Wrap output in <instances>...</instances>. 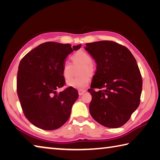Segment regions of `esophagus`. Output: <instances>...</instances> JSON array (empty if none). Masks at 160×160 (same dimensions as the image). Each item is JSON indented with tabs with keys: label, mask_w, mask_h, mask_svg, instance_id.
Masks as SVG:
<instances>
[{
	"label": "esophagus",
	"mask_w": 160,
	"mask_h": 160,
	"mask_svg": "<svg viewBox=\"0 0 160 160\" xmlns=\"http://www.w3.org/2000/svg\"><path fill=\"white\" fill-rule=\"evenodd\" d=\"M86 92V90L85 89H79L78 90V94H79L80 96L82 95L84 93Z\"/></svg>",
	"instance_id": "esophagus-1"
}]
</instances>
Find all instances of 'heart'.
Here are the masks:
<instances>
[{
  "label": "heart",
  "mask_w": 160,
  "mask_h": 160,
  "mask_svg": "<svg viewBox=\"0 0 160 160\" xmlns=\"http://www.w3.org/2000/svg\"><path fill=\"white\" fill-rule=\"evenodd\" d=\"M71 59L73 66L82 65L80 71L81 76L72 78L67 81L69 87L75 89H83L88 85L90 81V75L94 72V67L92 64V59L90 55L83 50H78L72 55ZM62 75L65 80H68L72 78V66L70 63L65 62L62 67Z\"/></svg>",
  "instance_id": "1"
}]
</instances>
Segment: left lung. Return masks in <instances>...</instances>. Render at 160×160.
Wrapping results in <instances>:
<instances>
[{"mask_svg": "<svg viewBox=\"0 0 160 160\" xmlns=\"http://www.w3.org/2000/svg\"><path fill=\"white\" fill-rule=\"evenodd\" d=\"M85 49L97 63L88 89L90 114L104 127H120L140 103L143 82L135 58L126 47L108 40L87 43Z\"/></svg>", "mask_w": 160, "mask_h": 160, "instance_id": "left-lung-1", "label": "left lung"}]
</instances>
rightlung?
Wrapping results in <instances>:
<instances>
[{"mask_svg":"<svg viewBox=\"0 0 160 160\" xmlns=\"http://www.w3.org/2000/svg\"><path fill=\"white\" fill-rule=\"evenodd\" d=\"M81 45L47 42L39 45L23 57L17 79V94L28 121L44 130H54L63 125L71 115L78 98L75 89L68 88L57 93L65 79L62 67L68 54Z\"/></svg>","mask_w":160,"mask_h":160,"instance_id":"1","label":"right lung"}]
</instances>
